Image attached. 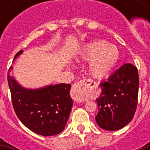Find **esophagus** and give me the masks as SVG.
I'll return each mask as SVG.
<instances>
[{
  "mask_svg": "<svg viewBox=\"0 0 150 150\" xmlns=\"http://www.w3.org/2000/svg\"><path fill=\"white\" fill-rule=\"evenodd\" d=\"M93 83V82L89 79H83L80 81L75 83L72 86L71 89V97L72 99L78 103H81L84 100V91L85 89L88 88L91 84Z\"/></svg>",
  "mask_w": 150,
  "mask_h": 150,
  "instance_id": "1",
  "label": "esophagus"
}]
</instances>
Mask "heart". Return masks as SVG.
<instances>
[{
	"label": "heart",
	"mask_w": 150,
	"mask_h": 150,
	"mask_svg": "<svg viewBox=\"0 0 150 150\" xmlns=\"http://www.w3.org/2000/svg\"><path fill=\"white\" fill-rule=\"evenodd\" d=\"M79 59L90 61L89 73L96 79H103L110 74L120 59V51L106 41L96 40L88 42L79 51Z\"/></svg>",
	"instance_id": "b5f03b06"
}]
</instances>
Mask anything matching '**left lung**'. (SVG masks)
Instances as JSON below:
<instances>
[{"mask_svg": "<svg viewBox=\"0 0 150 150\" xmlns=\"http://www.w3.org/2000/svg\"><path fill=\"white\" fill-rule=\"evenodd\" d=\"M96 121L101 129L116 131L129 124L135 114L138 98V71L125 63L100 83Z\"/></svg>", "mask_w": 150, "mask_h": 150, "instance_id": "1", "label": "left lung"}]
</instances>
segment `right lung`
Returning a JSON list of instances; mask_svg holds the SVG:
<instances>
[{
    "label": "right lung",
    "mask_w": 150,
    "mask_h": 150,
    "mask_svg": "<svg viewBox=\"0 0 150 150\" xmlns=\"http://www.w3.org/2000/svg\"><path fill=\"white\" fill-rule=\"evenodd\" d=\"M23 53L21 50L14 59ZM8 71V83L15 113L26 128L39 135L50 137L65 129L73 101L70 96L71 84L59 83L40 88H25Z\"/></svg>",
    "instance_id": "right-lung-1"
}]
</instances>
